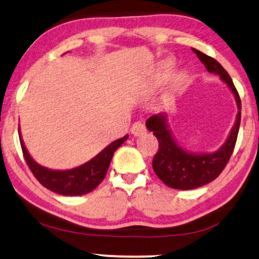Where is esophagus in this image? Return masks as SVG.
<instances>
[{
	"mask_svg": "<svg viewBox=\"0 0 259 259\" xmlns=\"http://www.w3.org/2000/svg\"><path fill=\"white\" fill-rule=\"evenodd\" d=\"M131 132H132V135L136 136V137L145 135V133H146L145 124L143 122H140V121H138V122H136L135 124H133L132 128H131Z\"/></svg>",
	"mask_w": 259,
	"mask_h": 259,
	"instance_id": "34e87169",
	"label": "esophagus"
}]
</instances>
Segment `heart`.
Segmentation results:
<instances>
[{
  "label": "heart",
  "instance_id": "b5f03b06",
  "mask_svg": "<svg viewBox=\"0 0 259 259\" xmlns=\"http://www.w3.org/2000/svg\"><path fill=\"white\" fill-rule=\"evenodd\" d=\"M174 66H175V62L171 59L163 60V61L159 63L157 69H156L154 73V82L157 84V82L165 80V79L171 74V72H173ZM184 80H185L184 73H179V74H177V76H175L173 80V84H171V91L177 90L179 86L183 84Z\"/></svg>",
  "mask_w": 259,
  "mask_h": 259
}]
</instances>
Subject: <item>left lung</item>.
Listing matches in <instances>:
<instances>
[{
    "label": "left lung",
    "mask_w": 259,
    "mask_h": 259,
    "mask_svg": "<svg viewBox=\"0 0 259 259\" xmlns=\"http://www.w3.org/2000/svg\"><path fill=\"white\" fill-rule=\"evenodd\" d=\"M193 52L205 66L207 72L219 75L228 86L237 102L238 114L228 138L221 148L213 152H192L183 148L173 136L165 113L152 115L146 120V128L154 132L159 144L157 154L152 159V168L156 175L167 186L177 190H192L200 187L211 183L221 174L234 150L241 119L240 97L227 71L212 57L197 49H193Z\"/></svg>",
    "instance_id": "left-lung-1"
}]
</instances>
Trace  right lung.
<instances>
[{
    "mask_svg": "<svg viewBox=\"0 0 259 259\" xmlns=\"http://www.w3.org/2000/svg\"><path fill=\"white\" fill-rule=\"evenodd\" d=\"M127 137L128 135L114 140L107 148L102 150L100 154L79 167L67 169V170H53L38 164L31 157L21 138L20 127H19V138H20L22 154L31 171L44 187L62 196H81L95 190L103 181L114 152L119 146L122 145Z\"/></svg>",
    "mask_w": 259,
    "mask_h": 259,
    "instance_id": "right-lung-1",
    "label": "right lung"
}]
</instances>
